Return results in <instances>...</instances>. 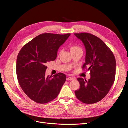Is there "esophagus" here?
Here are the masks:
<instances>
[{
  "label": "esophagus",
  "mask_w": 128,
  "mask_h": 128,
  "mask_svg": "<svg viewBox=\"0 0 128 128\" xmlns=\"http://www.w3.org/2000/svg\"><path fill=\"white\" fill-rule=\"evenodd\" d=\"M74 80V78H73V77H67V80Z\"/></svg>",
  "instance_id": "obj_1"
}]
</instances>
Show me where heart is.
Wrapping results in <instances>:
<instances>
[{"label": "heart", "instance_id": "b5f03b06", "mask_svg": "<svg viewBox=\"0 0 128 128\" xmlns=\"http://www.w3.org/2000/svg\"><path fill=\"white\" fill-rule=\"evenodd\" d=\"M70 49L71 52H74V51H77V50H81L80 48V47H78V46H76V45H72V46H71L70 48Z\"/></svg>", "mask_w": 128, "mask_h": 128}]
</instances>
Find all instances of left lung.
<instances>
[{
    "mask_svg": "<svg viewBox=\"0 0 128 128\" xmlns=\"http://www.w3.org/2000/svg\"><path fill=\"white\" fill-rule=\"evenodd\" d=\"M74 34L86 48V63L83 68L88 67L87 70L90 71L91 75L88 81L83 78L77 79L80 88L75 94L82 102L94 104L105 97L114 82L115 58L111 50L98 37L88 33Z\"/></svg>",
    "mask_w": 128,
    "mask_h": 128,
    "instance_id": "left-lung-1",
    "label": "left lung"
}]
</instances>
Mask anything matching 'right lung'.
Wrapping results in <instances>:
<instances>
[{
    "label": "right lung",
    "mask_w": 128,
    "mask_h": 128,
    "mask_svg": "<svg viewBox=\"0 0 128 128\" xmlns=\"http://www.w3.org/2000/svg\"><path fill=\"white\" fill-rule=\"evenodd\" d=\"M70 34H43L22 48L16 60V74L23 91L34 102L46 104L56 99L66 80V76L58 73L45 76L46 64L54 61L58 51Z\"/></svg>",
    "instance_id": "obj_1"
}]
</instances>
